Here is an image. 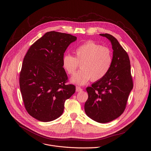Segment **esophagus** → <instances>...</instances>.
Instances as JSON below:
<instances>
[{
  "instance_id": "obj_1",
  "label": "esophagus",
  "mask_w": 151,
  "mask_h": 151,
  "mask_svg": "<svg viewBox=\"0 0 151 151\" xmlns=\"http://www.w3.org/2000/svg\"><path fill=\"white\" fill-rule=\"evenodd\" d=\"M76 91L77 92H79V91H83V89H82L80 87H78V86H76Z\"/></svg>"
}]
</instances>
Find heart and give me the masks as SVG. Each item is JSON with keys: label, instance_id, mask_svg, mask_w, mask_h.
Here are the masks:
<instances>
[{"label": "heart", "instance_id": "obj_1", "mask_svg": "<svg viewBox=\"0 0 151 151\" xmlns=\"http://www.w3.org/2000/svg\"><path fill=\"white\" fill-rule=\"evenodd\" d=\"M113 57L108 48L93 42L79 46L75 50V57L65 54L63 58V65L68 74H73L80 64L81 70L71 78V82L84 85L91 79L97 81L102 79L110 69Z\"/></svg>", "mask_w": 151, "mask_h": 151}]
</instances>
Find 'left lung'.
I'll use <instances>...</instances> for the list:
<instances>
[{
  "label": "left lung",
  "mask_w": 151,
  "mask_h": 151,
  "mask_svg": "<svg viewBox=\"0 0 151 151\" xmlns=\"http://www.w3.org/2000/svg\"><path fill=\"white\" fill-rule=\"evenodd\" d=\"M109 40L113 50L110 69L101 79L88 87V98L85 103L86 114L99 123H108L124 111L133 88L128 55L117 40L108 34H100Z\"/></svg>",
  "instance_id": "left-lung-1"
}]
</instances>
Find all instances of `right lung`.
<instances>
[{"label": "right lung", "mask_w": 151, "mask_h": 151, "mask_svg": "<svg viewBox=\"0 0 151 151\" xmlns=\"http://www.w3.org/2000/svg\"><path fill=\"white\" fill-rule=\"evenodd\" d=\"M77 39L70 34L46 32L30 47L20 73V88L26 111L41 122H50L63 113L65 101L75 86L65 84L67 76L63 58L67 47Z\"/></svg>", "instance_id": "1"}]
</instances>
